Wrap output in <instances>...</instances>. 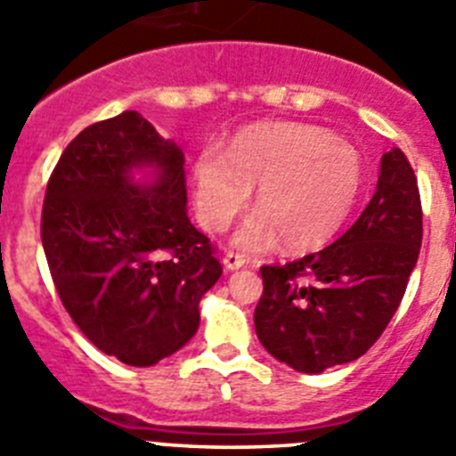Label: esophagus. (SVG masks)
I'll use <instances>...</instances> for the list:
<instances>
[{
  "label": "esophagus",
  "instance_id": "obj_1",
  "mask_svg": "<svg viewBox=\"0 0 456 456\" xmlns=\"http://www.w3.org/2000/svg\"><path fill=\"white\" fill-rule=\"evenodd\" d=\"M247 265V257L240 256V253H225L224 256V267L228 269V272H232V269H241Z\"/></svg>",
  "mask_w": 456,
  "mask_h": 456
}]
</instances>
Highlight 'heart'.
I'll return each mask as SVG.
<instances>
[{
	"mask_svg": "<svg viewBox=\"0 0 456 456\" xmlns=\"http://www.w3.org/2000/svg\"><path fill=\"white\" fill-rule=\"evenodd\" d=\"M196 212L209 232L228 228L256 187L257 209L232 235L244 251L283 237L294 251L331 240L363 187V157L349 141L308 123H265L240 132L224 151L203 148L191 168Z\"/></svg>",
	"mask_w": 456,
	"mask_h": 456,
	"instance_id": "1",
	"label": "heart"
}]
</instances>
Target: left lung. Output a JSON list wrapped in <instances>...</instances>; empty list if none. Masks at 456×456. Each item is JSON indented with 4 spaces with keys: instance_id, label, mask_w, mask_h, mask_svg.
<instances>
[{
    "instance_id": "1",
    "label": "left lung",
    "mask_w": 456,
    "mask_h": 456,
    "mask_svg": "<svg viewBox=\"0 0 456 456\" xmlns=\"http://www.w3.org/2000/svg\"><path fill=\"white\" fill-rule=\"evenodd\" d=\"M422 244L416 173L400 148L381 157L377 191L338 241L263 267L256 333L276 361L320 374L363 356L406 292Z\"/></svg>"
}]
</instances>
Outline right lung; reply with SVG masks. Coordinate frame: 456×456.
<instances>
[{
	"label": "right lung",
	"mask_w": 456,
	"mask_h": 456,
	"mask_svg": "<svg viewBox=\"0 0 456 456\" xmlns=\"http://www.w3.org/2000/svg\"><path fill=\"white\" fill-rule=\"evenodd\" d=\"M40 237L72 322L134 368L191 340L200 299L221 276L187 216L183 151L136 111L68 143L47 183Z\"/></svg>",
	"instance_id": "obj_1"
}]
</instances>
